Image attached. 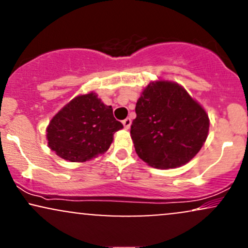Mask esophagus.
Here are the masks:
<instances>
[{
    "instance_id": "34e87169",
    "label": "esophagus",
    "mask_w": 248,
    "mask_h": 248,
    "mask_svg": "<svg viewBox=\"0 0 248 248\" xmlns=\"http://www.w3.org/2000/svg\"><path fill=\"white\" fill-rule=\"evenodd\" d=\"M122 124H124V129H129L130 124H132V120H130V119H129V118L124 119V121H122Z\"/></svg>"
}]
</instances>
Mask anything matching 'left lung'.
<instances>
[{
  "label": "left lung",
  "instance_id": "1",
  "mask_svg": "<svg viewBox=\"0 0 248 248\" xmlns=\"http://www.w3.org/2000/svg\"><path fill=\"white\" fill-rule=\"evenodd\" d=\"M135 113L130 136L139 157L150 167L184 166L206 141L209 115L177 82H150L136 102Z\"/></svg>",
  "mask_w": 248,
  "mask_h": 248
}]
</instances>
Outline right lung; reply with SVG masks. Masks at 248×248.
<instances>
[{"label": "right lung", "mask_w": 248, "mask_h": 248, "mask_svg": "<svg viewBox=\"0 0 248 248\" xmlns=\"http://www.w3.org/2000/svg\"><path fill=\"white\" fill-rule=\"evenodd\" d=\"M124 128L95 93L76 96L51 119L47 146L59 157L86 162L107 152L115 132Z\"/></svg>", "instance_id": "right-lung-1"}]
</instances>
